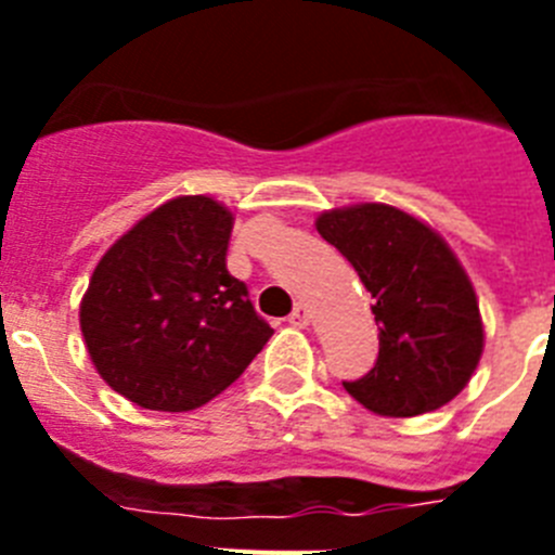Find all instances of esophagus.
<instances>
[{
	"instance_id": "esophagus-1",
	"label": "esophagus",
	"mask_w": 555,
	"mask_h": 555,
	"mask_svg": "<svg viewBox=\"0 0 555 555\" xmlns=\"http://www.w3.org/2000/svg\"><path fill=\"white\" fill-rule=\"evenodd\" d=\"M288 322H292L294 327H306L308 322H311V311H308V306L297 302V306H294V311L288 313Z\"/></svg>"
}]
</instances>
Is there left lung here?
<instances>
[{"instance_id": "left-lung-1", "label": "left lung", "mask_w": 555, "mask_h": 555, "mask_svg": "<svg viewBox=\"0 0 555 555\" xmlns=\"http://www.w3.org/2000/svg\"><path fill=\"white\" fill-rule=\"evenodd\" d=\"M313 224L375 297L377 364L345 389L380 416L448 405L483 352L478 294L450 244L428 222L386 203L322 210Z\"/></svg>"}]
</instances>
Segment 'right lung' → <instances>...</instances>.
<instances>
[{"instance_id":"right-lung-1","label":"right lung","mask_w":555,"mask_h":555,"mask_svg":"<svg viewBox=\"0 0 555 555\" xmlns=\"http://www.w3.org/2000/svg\"><path fill=\"white\" fill-rule=\"evenodd\" d=\"M233 210L208 194L166 199L107 247L80 300L100 377L150 411L222 395L272 336L228 272Z\"/></svg>"}]
</instances>
